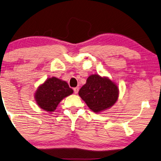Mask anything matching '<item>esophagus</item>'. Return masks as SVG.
<instances>
[{
	"instance_id": "esophagus-1",
	"label": "esophagus",
	"mask_w": 161,
	"mask_h": 161,
	"mask_svg": "<svg viewBox=\"0 0 161 161\" xmlns=\"http://www.w3.org/2000/svg\"><path fill=\"white\" fill-rule=\"evenodd\" d=\"M74 93H77L79 92V87H74Z\"/></svg>"
}]
</instances>
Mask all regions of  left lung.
I'll use <instances>...</instances> for the list:
<instances>
[{
  "label": "left lung",
  "instance_id": "left-lung-1",
  "mask_svg": "<svg viewBox=\"0 0 161 161\" xmlns=\"http://www.w3.org/2000/svg\"><path fill=\"white\" fill-rule=\"evenodd\" d=\"M119 87L108 77L98 74L91 75L86 84L79 91V95L94 113H100L110 108L119 98Z\"/></svg>",
  "mask_w": 161,
  "mask_h": 161
}]
</instances>
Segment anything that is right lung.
<instances>
[{"label":"right lung","mask_w":161,"mask_h":161,"mask_svg":"<svg viewBox=\"0 0 161 161\" xmlns=\"http://www.w3.org/2000/svg\"><path fill=\"white\" fill-rule=\"evenodd\" d=\"M73 92L74 91L65 81L51 77L38 87L34 98L40 108L47 112H53L59 102Z\"/></svg>","instance_id":"obj_1"}]
</instances>
